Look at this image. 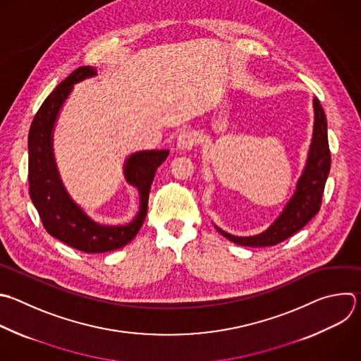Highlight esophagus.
<instances>
[{"mask_svg": "<svg viewBox=\"0 0 361 361\" xmlns=\"http://www.w3.org/2000/svg\"><path fill=\"white\" fill-rule=\"evenodd\" d=\"M197 139L191 130H183L177 137V149L180 152H188L194 147Z\"/></svg>", "mask_w": 361, "mask_h": 361, "instance_id": "esophagus-1", "label": "esophagus"}]
</instances>
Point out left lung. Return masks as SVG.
Listing matches in <instances>:
<instances>
[{
	"mask_svg": "<svg viewBox=\"0 0 361 361\" xmlns=\"http://www.w3.org/2000/svg\"><path fill=\"white\" fill-rule=\"evenodd\" d=\"M313 133L305 167L296 188L278 218L262 232L238 236L225 232L214 224L216 231L231 243L243 247L276 245L300 231L320 209L324 184L330 171V152L327 142V120L317 97H313Z\"/></svg>",
	"mask_w": 361,
	"mask_h": 361,
	"instance_id": "obj_1",
	"label": "left lung"
}]
</instances>
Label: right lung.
<instances>
[{"label": "right lung", "instance_id": "obj_1", "mask_svg": "<svg viewBox=\"0 0 361 361\" xmlns=\"http://www.w3.org/2000/svg\"><path fill=\"white\" fill-rule=\"evenodd\" d=\"M97 69L80 66L45 99L35 114L28 135L30 195L49 235L86 252L100 254L123 248L140 231L149 208V192L157 167L169 150L135 152L125 160L123 176L139 191V211L128 224L109 225L90 218L66 191L54 153V132L61 110L76 83L94 78Z\"/></svg>", "mask_w": 361, "mask_h": 361}]
</instances>
